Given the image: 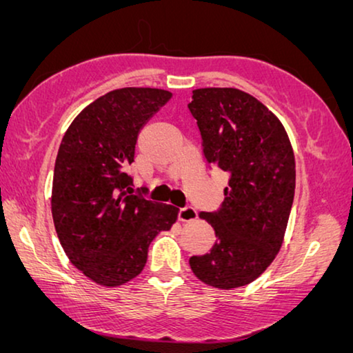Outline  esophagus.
Returning <instances> with one entry per match:
<instances>
[{
	"mask_svg": "<svg viewBox=\"0 0 353 353\" xmlns=\"http://www.w3.org/2000/svg\"><path fill=\"white\" fill-rule=\"evenodd\" d=\"M197 219V210L194 207L191 205H186L183 207V209L178 210V220L180 221H192Z\"/></svg>",
	"mask_w": 353,
	"mask_h": 353,
	"instance_id": "34e87169",
	"label": "esophagus"
}]
</instances>
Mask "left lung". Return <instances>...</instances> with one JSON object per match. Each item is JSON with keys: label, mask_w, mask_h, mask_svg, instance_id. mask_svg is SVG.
<instances>
[{"label": "left lung", "mask_w": 353, "mask_h": 353, "mask_svg": "<svg viewBox=\"0 0 353 353\" xmlns=\"http://www.w3.org/2000/svg\"><path fill=\"white\" fill-rule=\"evenodd\" d=\"M188 109L201 132L209 168L228 173L225 199L199 216L216 241L190 265L201 281L219 289L252 283L283 244L296 190L294 152L273 112L236 88L194 90Z\"/></svg>", "instance_id": "left-lung-1"}]
</instances>
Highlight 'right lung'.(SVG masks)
Wrapping results in <instances>:
<instances>
[{
    "label": "right lung",
    "instance_id": "add662e5",
    "mask_svg": "<svg viewBox=\"0 0 353 353\" xmlns=\"http://www.w3.org/2000/svg\"><path fill=\"white\" fill-rule=\"evenodd\" d=\"M170 98L157 88L114 90L86 105L62 138L51 197L56 233L70 262L103 286L138 276L151 241L176 221V207L133 194L128 172L139 132Z\"/></svg>",
    "mask_w": 353,
    "mask_h": 353
}]
</instances>
